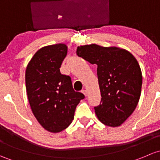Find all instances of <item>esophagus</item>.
I'll return each instance as SVG.
<instances>
[{
	"instance_id": "34e87169",
	"label": "esophagus",
	"mask_w": 160,
	"mask_h": 160,
	"mask_svg": "<svg viewBox=\"0 0 160 160\" xmlns=\"http://www.w3.org/2000/svg\"><path fill=\"white\" fill-rule=\"evenodd\" d=\"M82 92L84 94V95H85V96H87V91H86V90L83 89V90H82Z\"/></svg>"
}]
</instances>
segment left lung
I'll return each instance as SVG.
<instances>
[{
  "instance_id": "left-lung-1",
  "label": "left lung",
  "mask_w": 160,
  "mask_h": 160,
  "mask_svg": "<svg viewBox=\"0 0 160 160\" xmlns=\"http://www.w3.org/2000/svg\"><path fill=\"white\" fill-rule=\"evenodd\" d=\"M78 56L97 65L101 102L94 107L105 126H121L136 108L141 95V68L129 52L117 47L98 44L78 46Z\"/></svg>"
}]
</instances>
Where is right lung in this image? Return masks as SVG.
Instances as JSON below:
<instances>
[{"instance_id":"obj_1","label":"right lung","mask_w":160,"mask_h":160,"mask_svg":"<svg viewBox=\"0 0 160 160\" xmlns=\"http://www.w3.org/2000/svg\"><path fill=\"white\" fill-rule=\"evenodd\" d=\"M67 52L68 47L64 44L42 48L31 59L25 72L33 114L44 129L54 133L72 123L76 106L85 98L73 89L71 77L60 72Z\"/></svg>"}]
</instances>
